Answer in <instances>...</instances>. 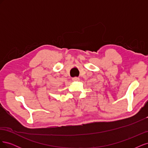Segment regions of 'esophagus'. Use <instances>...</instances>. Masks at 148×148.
<instances>
[{"mask_svg":"<svg viewBox=\"0 0 148 148\" xmlns=\"http://www.w3.org/2000/svg\"><path fill=\"white\" fill-rule=\"evenodd\" d=\"M72 80H73V82H78V81H79V78H78V77H74V78H72Z\"/></svg>","mask_w":148,"mask_h":148,"instance_id":"obj_1","label":"esophagus"}]
</instances>
